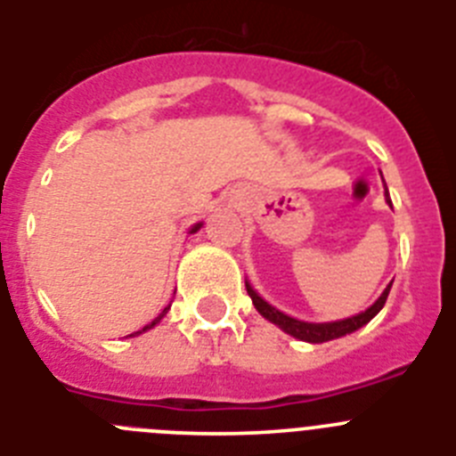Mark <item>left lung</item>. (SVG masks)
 Returning a JSON list of instances; mask_svg holds the SVG:
<instances>
[{"label":"left lung","mask_w":456,"mask_h":456,"mask_svg":"<svg viewBox=\"0 0 456 456\" xmlns=\"http://www.w3.org/2000/svg\"><path fill=\"white\" fill-rule=\"evenodd\" d=\"M386 200H388V189H386ZM390 285L384 289V292H381V297H379V299L374 301L368 310H363V313H358V315H354V317H347V320L324 322V324H313V322H301V320H294V317L285 315V313H281L278 308H273L272 304H267V301H265L263 297H260V294H257L248 283H247V292H248V297H251L256 310L265 317V320H269L272 324H276L278 329H283L288 336L299 338V340L317 345V342H329V340H336V338L347 336V333L358 331L361 326L368 324V322L377 315L379 310L384 308L386 299H388Z\"/></svg>","instance_id":"obj_1"}]
</instances>
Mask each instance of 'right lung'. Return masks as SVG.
<instances>
[{"label": "right lung", "instance_id": "1", "mask_svg": "<svg viewBox=\"0 0 456 456\" xmlns=\"http://www.w3.org/2000/svg\"><path fill=\"white\" fill-rule=\"evenodd\" d=\"M200 225H203V224H196V225H191V231H189V232H196V231H200ZM167 310H168V308H164V313H162V315H159V317H155V320H152L151 324H148V326H143V329H141V331H148V329H152V326H155L157 322H159V320H162L164 315H167ZM141 331H136V333H141ZM132 336H134V333H132Z\"/></svg>", "mask_w": 456, "mask_h": 456}]
</instances>
